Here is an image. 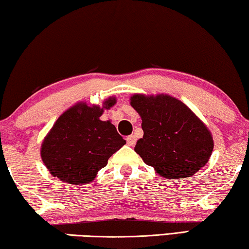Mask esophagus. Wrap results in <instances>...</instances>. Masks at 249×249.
Here are the masks:
<instances>
[{
	"instance_id": "34e87169",
	"label": "esophagus",
	"mask_w": 249,
	"mask_h": 249,
	"mask_svg": "<svg viewBox=\"0 0 249 249\" xmlns=\"http://www.w3.org/2000/svg\"><path fill=\"white\" fill-rule=\"evenodd\" d=\"M136 136L135 135H130L127 137V143L129 146H133V144L136 143Z\"/></svg>"
}]
</instances>
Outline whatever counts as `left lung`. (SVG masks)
I'll return each instance as SVG.
<instances>
[{
  "mask_svg": "<svg viewBox=\"0 0 249 249\" xmlns=\"http://www.w3.org/2000/svg\"><path fill=\"white\" fill-rule=\"evenodd\" d=\"M130 105L140 114L143 137L135 151L161 177H190L212 156V133L185 103L168 94H133Z\"/></svg>",
  "mask_w": 249,
  "mask_h": 249,
  "instance_id": "obj_1",
  "label": "left lung"
}]
</instances>
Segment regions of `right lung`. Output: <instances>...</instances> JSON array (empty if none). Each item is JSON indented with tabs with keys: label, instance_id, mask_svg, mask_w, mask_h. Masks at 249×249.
Listing matches in <instances>:
<instances>
[{
	"label": "right lung",
	"instance_id": "1",
	"mask_svg": "<svg viewBox=\"0 0 249 249\" xmlns=\"http://www.w3.org/2000/svg\"><path fill=\"white\" fill-rule=\"evenodd\" d=\"M110 97L103 107L76 103L59 117L41 146V158L53 177L72 185L92 181L108 159L125 143L103 110L116 105Z\"/></svg>",
	"mask_w": 249,
	"mask_h": 249
}]
</instances>
